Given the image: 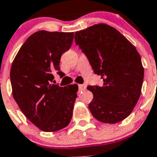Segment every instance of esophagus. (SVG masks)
I'll use <instances>...</instances> for the list:
<instances>
[{"mask_svg":"<svg viewBox=\"0 0 157 157\" xmlns=\"http://www.w3.org/2000/svg\"><path fill=\"white\" fill-rule=\"evenodd\" d=\"M86 88V85H82V84L78 85V90H79V91L85 90Z\"/></svg>","mask_w":157,"mask_h":157,"instance_id":"1","label":"esophagus"}]
</instances>
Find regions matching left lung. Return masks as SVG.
I'll use <instances>...</instances> for the list:
<instances>
[{"mask_svg": "<svg viewBox=\"0 0 157 157\" xmlns=\"http://www.w3.org/2000/svg\"><path fill=\"white\" fill-rule=\"evenodd\" d=\"M75 44L86 56L103 85L87 87L94 94L93 116L116 123L131 113L141 95L144 68L135 47L116 29L100 23L75 32Z\"/></svg>", "mask_w": 157, "mask_h": 157, "instance_id": "obj_1", "label": "left lung"}]
</instances>
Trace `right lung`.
Returning <instances> with one entry per match:
<instances>
[{"mask_svg":"<svg viewBox=\"0 0 157 157\" xmlns=\"http://www.w3.org/2000/svg\"><path fill=\"white\" fill-rule=\"evenodd\" d=\"M74 33L39 30L19 48L12 64L13 98L26 117L40 130L54 132L70 123L78 86L52 84L62 54L71 48Z\"/></svg>","mask_w":157,"mask_h":157,"instance_id":"obj_1","label":"right lung"}]
</instances>
